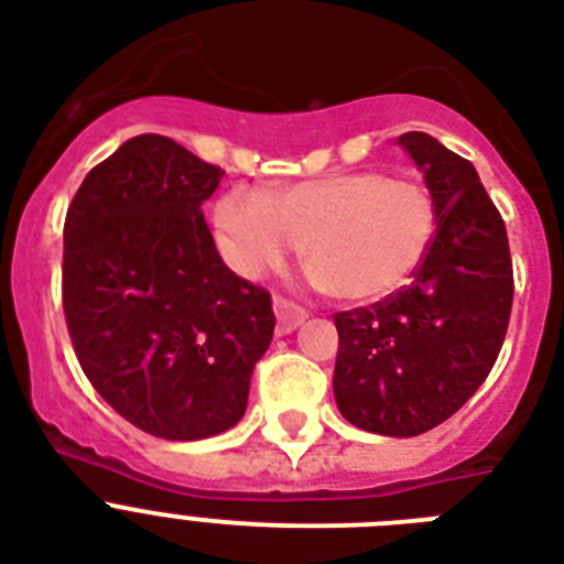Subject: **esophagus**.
<instances>
[{
  "instance_id": "esophagus-1",
  "label": "esophagus",
  "mask_w": 564,
  "mask_h": 564,
  "mask_svg": "<svg viewBox=\"0 0 564 564\" xmlns=\"http://www.w3.org/2000/svg\"><path fill=\"white\" fill-rule=\"evenodd\" d=\"M274 316H278V334H292L307 318V310L286 295H274Z\"/></svg>"
}]
</instances>
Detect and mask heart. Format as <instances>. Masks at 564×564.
<instances>
[{
  "mask_svg": "<svg viewBox=\"0 0 564 564\" xmlns=\"http://www.w3.org/2000/svg\"><path fill=\"white\" fill-rule=\"evenodd\" d=\"M213 225L237 272H263L301 242V257L327 295L371 301L419 272L436 239L438 210L427 184L362 170L265 193L234 187L213 207Z\"/></svg>",
  "mask_w": 564,
  "mask_h": 564,
  "instance_id": "1",
  "label": "heart"
}]
</instances>
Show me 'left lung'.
I'll return each mask as SVG.
<instances>
[{
    "instance_id": "8db88e82",
    "label": "left lung",
    "mask_w": 564,
    "mask_h": 564,
    "mask_svg": "<svg viewBox=\"0 0 564 564\" xmlns=\"http://www.w3.org/2000/svg\"><path fill=\"white\" fill-rule=\"evenodd\" d=\"M398 143L436 198V239L410 286L334 316V394L354 427L419 436L451 419L489 377L516 281L507 225L471 163L421 131Z\"/></svg>"
}]
</instances>
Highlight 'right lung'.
I'll return each mask as SVG.
<instances>
[{"instance_id":"1","label":"right lung","mask_w":564,"mask_h":564,"mask_svg":"<svg viewBox=\"0 0 564 564\" xmlns=\"http://www.w3.org/2000/svg\"><path fill=\"white\" fill-rule=\"evenodd\" d=\"M225 172L170 137L93 166L64 221V316L93 389L134 427H234L274 334L272 295L221 263L202 204Z\"/></svg>"}]
</instances>
